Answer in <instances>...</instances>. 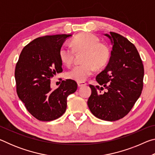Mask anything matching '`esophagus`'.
Segmentation results:
<instances>
[{
	"label": "esophagus",
	"mask_w": 155,
	"mask_h": 155,
	"mask_svg": "<svg viewBox=\"0 0 155 155\" xmlns=\"http://www.w3.org/2000/svg\"><path fill=\"white\" fill-rule=\"evenodd\" d=\"M78 87H83V86H85L87 85V83L85 82H77Z\"/></svg>",
	"instance_id": "34e87169"
}]
</instances>
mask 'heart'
Returning a JSON list of instances; mask_svg holds the SVG:
<instances>
[{
  "label": "heart",
  "instance_id": "heart-1",
  "mask_svg": "<svg viewBox=\"0 0 155 155\" xmlns=\"http://www.w3.org/2000/svg\"><path fill=\"white\" fill-rule=\"evenodd\" d=\"M71 46L64 44L59 49V55L63 64L69 65L73 62L76 52H85L83 64L76 65L66 72L69 79L83 82L90 77L95 70V67L102 68L107 64L109 58L108 47L100 43L99 38L90 33H81L72 39Z\"/></svg>",
  "mask_w": 155,
  "mask_h": 155
}]
</instances>
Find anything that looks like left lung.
Listing matches in <instances>:
<instances>
[{
    "instance_id": "1",
    "label": "left lung",
    "mask_w": 155,
    "mask_h": 155,
    "mask_svg": "<svg viewBox=\"0 0 155 155\" xmlns=\"http://www.w3.org/2000/svg\"><path fill=\"white\" fill-rule=\"evenodd\" d=\"M104 35L113 45L111 57L104 70L96 77L101 87L90 85L91 94L87 105L98 118L116 121L127 115L140 98L144 69L134 44L118 33Z\"/></svg>"
}]
</instances>
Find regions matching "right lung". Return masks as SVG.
Masks as SVG:
<instances>
[{
	"label": "right lung",
	"instance_id": "right-lung-1",
	"mask_svg": "<svg viewBox=\"0 0 155 155\" xmlns=\"http://www.w3.org/2000/svg\"><path fill=\"white\" fill-rule=\"evenodd\" d=\"M72 35L40 37L22 49L15 69L16 91L27 111L40 121L56 120L64 114L67 98L77 90L71 79L51 90V79L63 71L59 49Z\"/></svg>",
	"mask_w": 155,
	"mask_h": 155
}]
</instances>
